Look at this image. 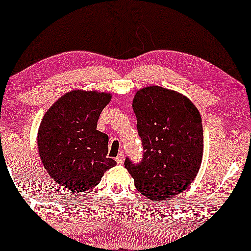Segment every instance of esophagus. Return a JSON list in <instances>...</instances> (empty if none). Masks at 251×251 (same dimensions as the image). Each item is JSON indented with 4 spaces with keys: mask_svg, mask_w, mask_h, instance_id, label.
<instances>
[{
    "mask_svg": "<svg viewBox=\"0 0 251 251\" xmlns=\"http://www.w3.org/2000/svg\"><path fill=\"white\" fill-rule=\"evenodd\" d=\"M115 160H117L118 165H122L123 160H125V153H123V152H120V153H119L118 157L115 158Z\"/></svg>",
    "mask_w": 251,
    "mask_h": 251,
    "instance_id": "1",
    "label": "esophagus"
}]
</instances>
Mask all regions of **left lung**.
Returning <instances> with one entry per match:
<instances>
[{
  "label": "left lung",
  "mask_w": 251,
  "mask_h": 251,
  "mask_svg": "<svg viewBox=\"0 0 251 251\" xmlns=\"http://www.w3.org/2000/svg\"><path fill=\"white\" fill-rule=\"evenodd\" d=\"M144 158L125 167L137 190L153 202L183 193L194 180L203 157V126L199 110L186 96L161 86L137 91L132 101Z\"/></svg>",
  "instance_id": "1"
}]
</instances>
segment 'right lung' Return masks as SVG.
<instances>
[{
	"instance_id": "right-lung-1",
	"label": "right lung",
	"mask_w": 251,
	"mask_h": 251,
	"mask_svg": "<svg viewBox=\"0 0 251 251\" xmlns=\"http://www.w3.org/2000/svg\"><path fill=\"white\" fill-rule=\"evenodd\" d=\"M112 95L74 90L49 107L40 122L37 144L42 165L71 193L91 190L117 161L107 158V134L96 129Z\"/></svg>"
}]
</instances>
